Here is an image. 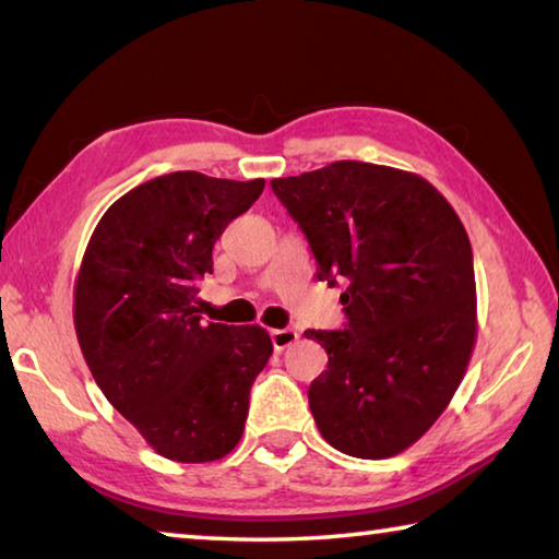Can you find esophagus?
<instances>
[{
	"mask_svg": "<svg viewBox=\"0 0 559 559\" xmlns=\"http://www.w3.org/2000/svg\"><path fill=\"white\" fill-rule=\"evenodd\" d=\"M298 340V330H293V328H278V330H271V343H273V347L278 349H286V347H290L293 343H296Z\"/></svg>",
	"mask_w": 559,
	"mask_h": 559,
	"instance_id": "1",
	"label": "esophagus"
}]
</instances>
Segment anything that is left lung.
I'll use <instances>...</instances> for the list:
<instances>
[{"label":"left lung","instance_id":"left-lung-1","mask_svg":"<svg viewBox=\"0 0 559 559\" xmlns=\"http://www.w3.org/2000/svg\"><path fill=\"white\" fill-rule=\"evenodd\" d=\"M335 286L345 330H306L328 353L308 390L330 447L357 459L409 449L447 409L476 343V276L459 214L427 179L340 159L271 179Z\"/></svg>","mask_w":559,"mask_h":559}]
</instances>
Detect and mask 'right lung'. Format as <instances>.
Returning a JSON list of instances; mask_svg holds the SVG:
<instances>
[{
	"label": "right lung",
	"instance_id": "right-lung-1",
	"mask_svg": "<svg viewBox=\"0 0 559 559\" xmlns=\"http://www.w3.org/2000/svg\"><path fill=\"white\" fill-rule=\"evenodd\" d=\"M263 185L192 169L155 177L110 204L83 253L81 353L106 400L169 461H216L239 443L273 353L261 325L206 323L197 298L216 239Z\"/></svg>",
	"mask_w": 559,
	"mask_h": 559
}]
</instances>
